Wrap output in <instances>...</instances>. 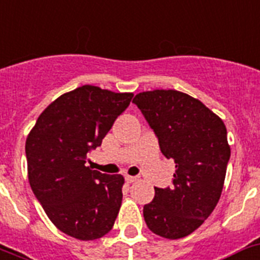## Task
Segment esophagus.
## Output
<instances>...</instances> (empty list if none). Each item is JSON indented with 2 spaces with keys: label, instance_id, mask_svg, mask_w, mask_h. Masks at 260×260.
I'll list each match as a JSON object with an SVG mask.
<instances>
[{
  "label": "esophagus",
  "instance_id": "esophagus-1",
  "mask_svg": "<svg viewBox=\"0 0 260 260\" xmlns=\"http://www.w3.org/2000/svg\"><path fill=\"white\" fill-rule=\"evenodd\" d=\"M137 180H139V177H137V176H125V181L128 182V184L136 182Z\"/></svg>",
  "mask_w": 260,
  "mask_h": 260
}]
</instances>
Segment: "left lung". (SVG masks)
I'll use <instances>...</instances> for the list:
<instances>
[{"label":"left lung","instance_id":"1","mask_svg":"<svg viewBox=\"0 0 260 260\" xmlns=\"http://www.w3.org/2000/svg\"><path fill=\"white\" fill-rule=\"evenodd\" d=\"M132 103L153 129L164 156L176 162L173 187H154L144 219L154 234L184 238L204 223L221 197L230 160L226 126L200 100L176 89L140 92Z\"/></svg>","mask_w":260,"mask_h":260}]
</instances>
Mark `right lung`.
<instances>
[{
	"mask_svg": "<svg viewBox=\"0 0 260 260\" xmlns=\"http://www.w3.org/2000/svg\"><path fill=\"white\" fill-rule=\"evenodd\" d=\"M134 93L78 87L63 93L37 120L26 139L32 193L50 221L70 237L93 241L111 231L119 214L124 177L87 167Z\"/></svg>",
	"mask_w": 260,
	"mask_h": 260,
	"instance_id": "1",
	"label": "right lung"
}]
</instances>
